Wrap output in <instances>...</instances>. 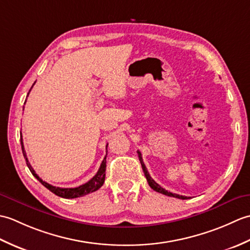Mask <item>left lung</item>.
Wrapping results in <instances>:
<instances>
[{
  "instance_id": "1",
  "label": "left lung",
  "mask_w": 250,
  "mask_h": 250,
  "mask_svg": "<svg viewBox=\"0 0 250 250\" xmlns=\"http://www.w3.org/2000/svg\"><path fill=\"white\" fill-rule=\"evenodd\" d=\"M137 155H139V159H140L141 166H142L143 171H144V174H145V177H146L147 182H148V185L150 186V188H151V189H153V190H155V191H157V192H159V193L166 194V195H168V196H173V198H177V199H182V200H187V199H189L188 196H184V195H179V194H176V193L168 192L167 190L163 189L160 185H158V184L155 182V180H153V179L150 177V175H149V173H148L147 168H146L145 164H144V161H143L142 153H141L139 150H137Z\"/></svg>"
}]
</instances>
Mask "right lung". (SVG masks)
I'll return each mask as SVG.
<instances>
[{"instance_id": "add662e5", "label": "right lung", "mask_w": 250, "mask_h": 250, "mask_svg": "<svg viewBox=\"0 0 250 250\" xmlns=\"http://www.w3.org/2000/svg\"><path fill=\"white\" fill-rule=\"evenodd\" d=\"M33 87V86H32ZM31 87V89H32ZM30 89V91H31ZM29 91V92H30ZM29 95V93H28ZM20 142H21V148H22V153H23V157L25 159L26 161V166H28L29 169L31 171L32 175L39 180V182L45 186V187L50 190L52 193H55L56 195L58 196H61V198H64V199H75V198H79V196H83L86 195L88 193H91V192H94V191H97L98 189H100L101 187H102L103 184H104V180H105V171H106V156H107V153H106V156L104 158V160L102 161V163H101V167L99 168L98 173L94 175V176L89 180V182H87L86 184H83L82 186H79V187H76V188H60V187H55V186L52 185H49L48 183L44 182L43 179L40 178L39 175H37L35 173V171L33 169V167H31V164L28 160V158H26V155H25V150H24V147H23V142H22V135H21V139H20ZM106 150H107V146H106Z\"/></svg>"}]
</instances>
